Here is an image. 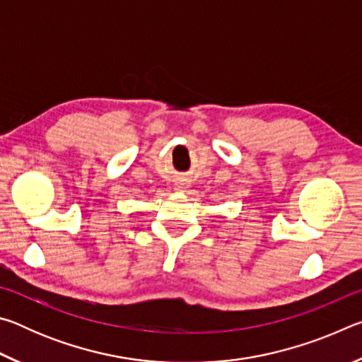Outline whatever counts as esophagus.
Instances as JSON below:
<instances>
[{
	"mask_svg": "<svg viewBox=\"0 0 362 362\" xmlns=\"http://www.w3.org/2000/svg\"><path fill=\"white\" fill-rule=\"evenodd\" d=\"M175 189L177 192H183V189H185V183H183V180L175 183Z\"/></svg>",
	"mask_w": 362,
	"mask_h": 362,
	"instance_id": "esophagus-1",
	"label": "esophagus"
}]
</instances>
